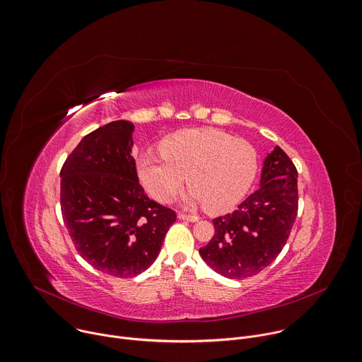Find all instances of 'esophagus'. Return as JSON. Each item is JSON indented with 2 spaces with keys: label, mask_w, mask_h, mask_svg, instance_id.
<instances>
[{
  "label": "esophagus",
  "mask_w": 362,
  "mask_h": 362,
  "mask_svg": "<svg viewBox=\"0 0 362 362\" xmlns=\"http://www.w3.org/2000/svg\"><path fill=\"white\" fill-rule=\"evenodd\" d=\"M178 219H182V221H188V222H197L199 218L197 215H189V214H184V212H178Z\"/></svg>",
  "instance_id": "obj_1"
}]
</instances>
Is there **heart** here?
I'll use <instances>...</instances> for the list:
<instances>
[{"mask_svg": "<svg viewBox=\"0 0 362 362\" xmlns=\"http://www.w3.org/2000/svg\"><path fill=\"white\" fill-rule=\"evenodd\" d=\"M160 150L163 156L143 154L137 171L147 192L161 204L175 198L187 177L189 205L225 212L246 197L259 168L257 151L249 141L216 129L174 133Z\"/></svg>", "mask_w": 362, "mask_h": 362, "instance_id": "heart-1", "label": "heart"}]
</instances>
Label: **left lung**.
<instances>
[{
  "instance_id": "left-lung-1",
  "label": "left lung",
  "mask_w": 362,
  "mask_h": 362,
  "mask_svg": "<svg viewBox=\"0 0 362 362\" xmlns=\"http://www.w3.org/2000/svg\"><path fill=\"white\" fill-rule=\"evenodd\" d=\"M297 209V170L276 146L264 158L260 188L233 212L212 221L215 235L199 253L209 267L225 277L255 276L281 252Z\"/></svg>"
}]
</instances>
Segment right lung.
<instances>
[{
	"mask_svg": "<svg viewBox=\"0 0 362 362\" xmlns=\"http://www.w3.org/2000/svg\"><path fill=\"white\" fill-rule=\"evenodd\" d=\"M133 130L126 120L96 129L61 170L62 218L76 250L96 270L120 279L153 264L177 219L139 182Z\"/></svg>",
	"mask_w": 362,
	"mask_h": 362,
	"instance_id": "right-lung-1",
	"label": "right lung"
}]
</instances>
